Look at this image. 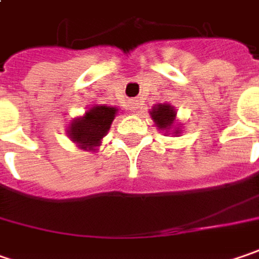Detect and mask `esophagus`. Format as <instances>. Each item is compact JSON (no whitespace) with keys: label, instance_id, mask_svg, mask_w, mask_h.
I'll return each mask as SVG.
<instances>
[{"label":"esophagus","instance_id":"obj_1","mask_svg":"<svg viewBox=\"0 0 259 259\" xmlns=\"http://www.w3.org/2000/svg\"><path fill=\"white\" fill-rule=\"evenodd\" d=\"M137 109H138V105H137V103H133V105H131V110H133V112H136Z\"/></svg>","mask_w":259,"mask_h":259}]
</instances>
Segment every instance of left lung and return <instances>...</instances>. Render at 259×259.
<instances>
[{
    "instance_id": "left-lung-1",
    "label": "left lung",
    "mask_w": 259,
    "mask_h": 259,
    "mask_svg": "<svg viewBox=\"0 0 259 259\" xmlns=\"http://www.w3.org/2000/svg\"><path fill=\"white\" fill-rule=\"evenodd\" d=\"M175 116H176V112L169 105H157V108H153L151 110V118L154 119V122L157 123L159 128L169 130L175 123Z\"/></svg>"
}]
</instances>
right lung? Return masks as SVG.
<instances>
[{"instance_id": "add662e5", "label": "right lung", "mask_w": 259, "mask_h": 259, "mask_svg": "<svg viewBox=\"0 0 259 259\" xmlns=\"http://www.w3.org/2000/svg\"><path fill=\"white\" fill-rule=\"evenodd\" d=\"M116 109L110 106H93L83 118L74 119L70 126V138L78 143L83 150L99 146L100 140L108 134Z\"/></svg>"}]
</instances>
